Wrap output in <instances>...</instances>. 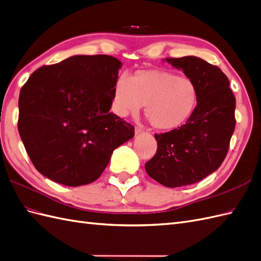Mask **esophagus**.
Listing matches in <instances>:
<instances>
[{
  "mask_svg": "<svg viewBox=\"0 0 261 261\" xmlns=\"http://www.w3.org/2000/svg\"><path fill=\"white\" fill-rule=\"evenodd\" d=\"M142 133H144V129L141 128V127H136V128H135V135H139V134H142Z\"/></svg>",
  "mask_w": 261,
  "mask_h": 261,
  "instance_id": "1",
  "label": "esophagus"
}]
</instances>
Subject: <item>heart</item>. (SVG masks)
I'll use <instances>...</instances> for the list:
<instances>
[{
  "label": "heart",
  "instance_id": "heart-1",
  "mask_svg": "<svg viewBox=\"0 0 261 261\" xmlns=\"http://www.w3.org/2000/svg\"><path fill=\"white\" fill-rule=\"evenodd\" d=\"M198 101L196 83L165 69H141L122 75L113 87V111L119 117L136 116L146 105L145 115L152 127L170 130L186 123Z\"/></svg>",
  "mask_w": 261,
  "mask_h": 261
}]
</instances>
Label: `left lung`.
<instances>
[{"instance_id":"1","label":"left lung","mask_w":261,"mask_h":261,"mask_svg":"<svg viewBox=\"0 0 261 261\" xmlns=\"http://www.w3.org/2000/svg\"><path fill=\"white\" fill-rule=\"evenodd\" d=\"M163 61L181 69L198 88L193 115L180 127L155 135L157 151L145 164L152 179L175 188L200 181L224 162L236 126V98L221 69L200 57Z\"/></svg>"}]
</instances>
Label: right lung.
Returning <instances> with one entry per match:
<instances>
[{
	"label": "right lung",
	"instance_id": "right-lung-1",
	"mask_svg": "<svg viewBox=\"0 0 261 261\" xmlns=\"http://www.w3.org/2000/svg\"><path fill=\"white\" fill-rule=\"evenodd\" d=\"M122 62L110 55H74L42 66L18 98V133L46 178L77 187L96 180L134 127L110 112Z\"/></svg>",
	"mask_w": 261,
	"mask_h": 261
}]
</instances>
